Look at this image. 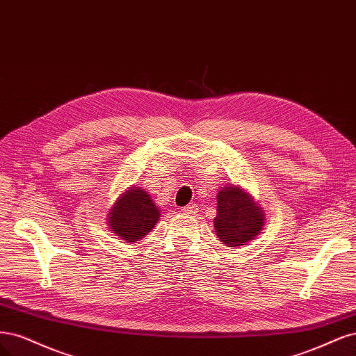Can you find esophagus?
<instances>
[{
  "instance_id": "1",
  "label": "esophagus",
  "mask_w": 356,
  "mask_h": 356,
  "mask_svg": "<svg viewBox=\"0 0 356 356\" xmlns=\"http://www.w3.org/2000/svg\"><path fill=\"white\" fill-rule=\"evenodd\" d=\"M198 210H200V207L197 204H189V205H186V207H183V213H186V214H197Z\"/></svg>"
}]
</instances>
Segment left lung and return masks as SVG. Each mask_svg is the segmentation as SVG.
<instances>
[{
	"label": "left lung",
	"mask_w": 356,
	"mask_h": 356,
	"mask_svg": "<svg viewBox=\"0 0 356 356\" xmlns=\"http://www.w3.org/2000/svg\"><path fill=\"white\" fill-rule=\"evenodd\" d=\"M263 225V210L243 189L229 186L217 193L214 227L222 243L229 247L244 245L259 235Z\"/></svg>",
	"instance_id": "obj_1"
}]
</instances>
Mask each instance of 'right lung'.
Returning <instances> with one entry per match:
<instances>
[{"mask_svg":"<svg viewBox=\"0 0 356 356\" xmlns=\"http://www.w3.org/2000/svg\"><path fill=\"white\" fill-rule=\"evenodd\" d=\"M159 219V211L149 195L131 188L121 195L109 213V226L121 239L127 243L143 238Z\"/></svg>","mask_w":356,"mask_h":356,"instance_id":"1","label":"right lung"}]
</instances>
